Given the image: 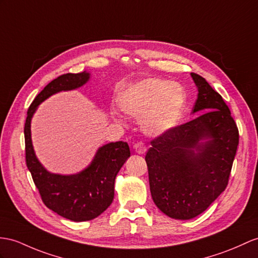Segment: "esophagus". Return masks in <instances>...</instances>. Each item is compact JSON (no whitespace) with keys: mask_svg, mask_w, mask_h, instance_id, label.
Segmentation results:
<instances>
[{"mask_svg":"<svg viewBox=\"0 0 258 258\" xmlns=\"http://www.w3.org/2000/svg\"><path fill=\"white\" fill-rule=\"evenodd\" d=\"M134 149L138 154H144L147 151V146L143 142H137L134 146Z\"/></svg>","mask_w":258,"mask_h":258,"instance_id":"esophagus-1","label":"esophagus"}]
</instances>
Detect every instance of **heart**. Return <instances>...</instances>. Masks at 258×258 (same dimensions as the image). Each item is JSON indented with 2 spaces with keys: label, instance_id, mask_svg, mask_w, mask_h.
Instances as JSON below:
<instances>
[{
  "label": "heart",
  "instance_id": "1",
  "mask_svg": "<svg viewBox=\"0 0 258 258\" xmlns=\"http://www.w3.org/2000/svg\"><path fill=\"white\" fill-rule=\"evenodd\" d=\"M187 103L185 87L178 82L147 78L128 85L118 95L119 107L125 114L140 119L147 136L158 137L173 129L180 120ZM120 119V111L111 110Z\"/></svg>",
  "mask_w": 258,
  "mask_h": 258
}]
</instances>
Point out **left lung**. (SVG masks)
Instances as JSON below:
<instances>
[{"label":"left lung","mask_w":258,"mask_h":258,"mask_svg":"<svg viewBox=\"0 0 258 258\" xmlns=\"http://www.w3.org/2000/svg\"><path fill=\"white\" fill-rule=\"evenodd\" d=\"M192 120L153 141L146 155L156 207L166 216L189 220L203 213L228 185L238 146V130L223 98L203 77Z\"/></svg>","instance_id":"obj_1"}]
</instances>
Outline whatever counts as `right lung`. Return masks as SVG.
<instances>
[{
  "label": "right lung",
  "mask_w": 258,
  "mask_h": 258,
  "mask_svg": "<svg viewBox=\"0 0 258 258\" xmlns=\"http://www.w3.org/2000/svg\"><path fill=\"white\" fill-rule=\"evenodd\" d=\"M90 72L60 75L36 96L29 106L25 122L26 164L38 188L43 204L59 216L75 222L97 218L114 200L115 179L130 156L127 142H110L100 147L89 166L77 174L49 172L37 159L31 141V119L38 106L59 92L77 90L89 82Z\"/></svg>",
  "instance_id": "add662e5"
}]
</instances>
